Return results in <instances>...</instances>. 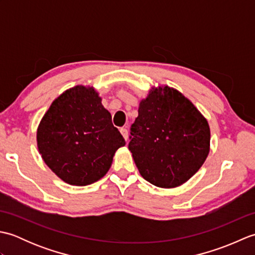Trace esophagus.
<instances>
[{"label": "esophagus", "mask_w": 255, "mask_h": 255, "mask_svg": "<svg viewBox=\"0 0 255 255\" xmlns=\"http://www.w3.org/2000/svg\"><path fill=\"white\" fill-rule=\"evenodd\" d=\"M121 133L123 134V137L125 138V140H126L127 141V139H128V130L126 128H121Z\"/></svg>", "instance_id": "34e87169"}]
</instances>
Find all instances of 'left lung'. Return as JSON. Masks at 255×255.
Wrapping results in <instances>:
<instances>
[{"label":"left lung","instance_id":"1","mask_svg":"<svg viewBox=\"0 0 255 255\" xmlns=\"http://www.w3.org/2000/svg\"><path fill=\"white\" fill-rule=\"evenodd\" d=\"M130 130L128 148L139 173L162 188L187 182L210 150L207 119L187 97L167 85L152 88L140 101Z\"/></svg>","mask_w":255,"mask_h":255}]
</instances>
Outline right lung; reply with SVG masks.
<instances>
[{"label": "right lung", "mask_w": 255, "mask_h": 255, "mask_svg": "<svg viewBox=\"0 0 255 255\" xmlns=\"http://www.w3.org/2000/svg\"><path fill=\"white\" fill-rule=\"evenodd\" d=\"M126 144L93 86L77 85L52 102L37 129V147L48 167L70 185L104 176Z\"/></svg>", "instance_id": "1"}]
</instances>
